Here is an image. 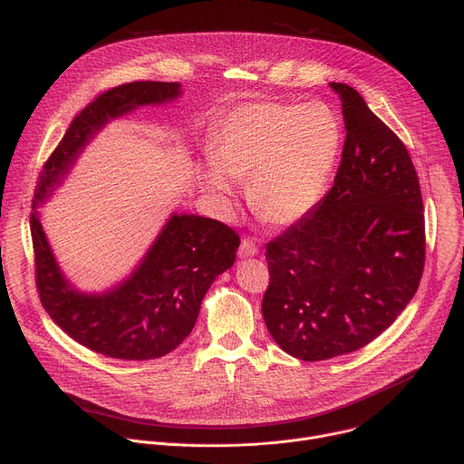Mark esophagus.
Masks as SVG:
<instances>
[{
	"mask_svg": "<svg viewBox=\"0 0 464 464\" xmlns=\"http://www.w3.org/2000/svg\"><path fill=\"white\" fill-rule=\"evenodd\" d=\"M256 253H258V247H256V244H255L253 240H249V238H244V240L240 242V247H238V256H240V258L255 256Z\"/></svg>",
	"mask_w": 464,
	"mask_h": 464,
	"instance_id": "34e87169",
	"label": "esophagus"
}]
</instances>
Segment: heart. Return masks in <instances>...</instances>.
Instances as JSON below:
<instances>
[{"instance_id":"1","label":"heart","mask_w":464,"mask_h":464,"mask_svg":"<svg viewBox=\"0 0 464 464\" xmlns=\"http://www.w3.org/2000/svg\"><path fill=\"white\" fill-rule=\"evenodd\" d=\"M340 150L342 122L323 102L246 104L222 122L200 179L224 213L235 206L233 181H247L255 215L288 227L321 202Z\"/></svg>"}]
</instances>
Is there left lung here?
<instances>
[{"label": "left lung", "instance_id": "1", "mask_svg": "<svg viewBox=\"0 0 464 464\" xmlns=\"http://www.w3.org/2000/svg\"><path fill=\"white\" fill-rule=\"evenodd\" d=\"M347 138L333 188L266 246L262 315L276 343L319 362L354 353L389 328L424 270V208L404 143L343 82Z\"/></svg>", "mask_w": 464, "mask_h": 464}]
</instances>
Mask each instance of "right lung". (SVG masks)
Returning a JSON list of instances; mask_svg holds the SVG:
<instances>
[{
    "label": "right lung",
    "instance_id": "obj_1",
    "mask_svg": "<svg viewBox=\"0 0 464 464\" xmlns=\"http://www.w3.org/2000/svg\"><path fill=\"white\" fill-rule=\"evenodd\" d=\"M181 95L179 82H130L102 93L73 119L40 172L31 215L40 301L65 334L110 358L143 362L174 351L215 279L235 264L240 238L218 220L172 213L134 270L102 292H86L58 264L40 208L108 122Z\"/></svg>",
    "mask_w": 464,
    "mask_h": 464
}]
</instances>
